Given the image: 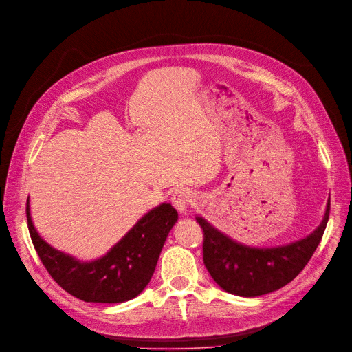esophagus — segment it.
I'll return each instance as SVG.
<instances>
[{"mask_svg": "<svg viewBox=\"0 0 352 352\" xmlns=\"http://www.w3.org/2000/svg\"><path fill=\"white\" fill-rule=\"evenodd\" d=\"M171 201L178 212L186 213L191 204V192L187 188H177L173 192Z\"/></svg>", "mask_w": 352, "mask_h": 352, "instance_id": "1", "label": "esophagus"}]
</instances>
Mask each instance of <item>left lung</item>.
Listing matches in <instances>:
<instances>
[{
  "label": "left lung",
  "instance_id": "8db88e82",
  "mask_svg": "<svg viewBox=\"0 0 352 352\" xmlns=\"http://www.w3.org/2000/svg\"><path fill=\"white\" fill-rule=\"evenodd\" d=\"M329 210L328 200L320 225L310 235L276 248H254L233 241L197 216L204 232V265L212 278L230 294L258 297L276 292L294 280L309 263L323 236Z\"/></svg>",
  "mask_w": 352,
  "mask_h": 352
}]
</instances>
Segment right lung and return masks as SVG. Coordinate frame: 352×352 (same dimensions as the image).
<instances>
[{
  "mask_svg": "<svg viewBox=\"0 0 352 352\" xmlns=\"http://www.w3.org/2000/svg\"><path fill=\"white\" fill-rule=\"evenodd\" d=\"M28 225L34 250L60 287L91 303H123L139 296L151 281L169 230L178 213L162 203L140 217L110 251L94 261H81L55 250L36 230L28 199Z\"/></svg>",
  "mask_w": 352,
  "mask_h": 352,
  "instance_id": "right-lung-1",
  "label": "right lung"
}]
</instances>
